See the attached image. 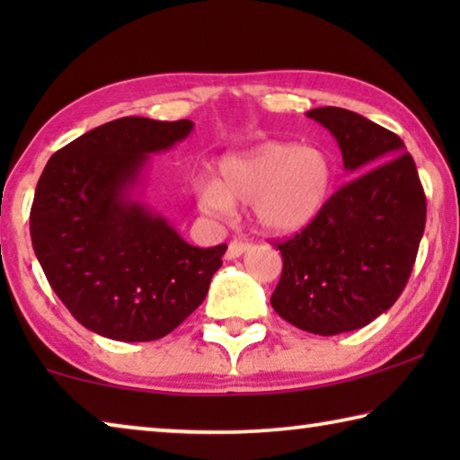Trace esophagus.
<instances>
[{"label": "esophagus", "mask_w": 460, "mask_h": 460, "mask_svg": "<svg viewBox=\"0 0 460 460\" xmlns=\"http://www.w3.org/2000/svg\"><path fill=\"white\" fill-rule=\"evenodd\" d=\"M249 249V243L247 241H241V239H233L231 243H229V247H227V260H235V258H239L241 253H245Z\"/></svg>", "instance_id": "esophagus-1"}]
</instances>
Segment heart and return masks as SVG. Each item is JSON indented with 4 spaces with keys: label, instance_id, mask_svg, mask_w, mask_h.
Instances as JSON below:
<instances>
[{
    "label": "heart",
    "instance_id": "heart-1",
    "mask_svg": "<svg viewBox=\"0 0 460 460\" xmlns=\"http://www.w3.org/2000/svg\"><path fill=\"white\" fill-rule=\"evenodd\" d=\"M334 186V164L314 146L266 142L231 154L217 181L197 186L199 207L211 215H231L233 205H252L260 227L290 235L314 223Z\"/></svg>",
    "mask_w": 460,
    "mask_h": 460
}]
</instances>
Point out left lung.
Here are the masks:
<instances>
[{"mask_svg":"<svg viewBox=\"0 0 460 460\" xmlns=\"http://www.w3.org/2000/svg\"><path fill=\"white\" fill-rule=\"evenodd\" d=\"M306 115L337 139L345 170L366 172L341 186L314 223L276 241L284 268L271 306L331 337L369 324L400 298L424 235L426 194L394 131L341 107Z\"/></svg>","mask_w":460,"mask_h":460,"instance_id":"8db88e82","label":"left lung"}]
</instances>
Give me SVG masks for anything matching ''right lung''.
<instances>
[{
    "instance_id": "obj_1",
    "label": "right lung",
    "mask_w": 460,
    "mask_h": 460,
    "mask_svg": "<svg viewBox=\"0 0 460 460\" xmlns=\"http://www.w3.org/2000/svg\"><path fill=\"white\" fill-rule=\"evenodd\" d=\"M194 123L121 118L62 147L38 181L30 235L46 279L84 329L144 342L166 337L205 300L227 245L194 247L131 199L147 154Z\"/></svg>"
}]
</instances>
